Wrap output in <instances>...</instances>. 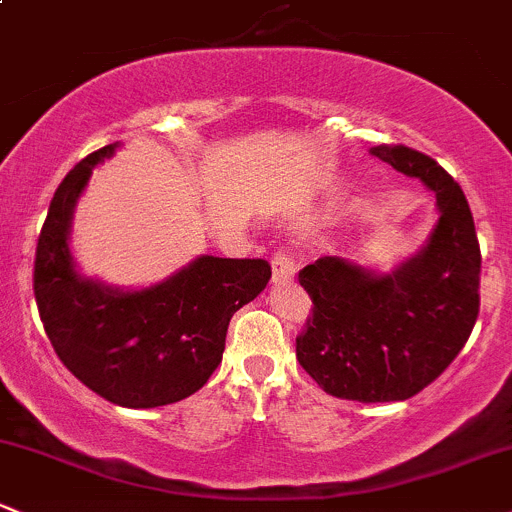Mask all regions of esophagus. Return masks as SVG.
Instances as JSON below:
<instances>
[{
    "instance_id": "esophagus-1",
    "label": "esophagus",
    "mask_w": 512,
    "mask_h": 512,
    "mask_svg": "<svg viewBox=\"0 0 512 512\" xmlns=\"http://www.w3.org/2000/svg\"><path fill=\"white\" fill-rule=\"evenodd\" d=\"M271 266H273V283L276 285H285L295 278V263L285 249H278L276 254H273Z\"/></svg>"
}]
</instances>
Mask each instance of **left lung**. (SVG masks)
<instances>
[{"label": "left lung", "instance_id": "1", "mask_svg": "<svg viewBox=\"0 0 512 512\" xmlns=\"http://www.w3.org/2000/svg\"><path fill=\"white\" fill-rule=\"evenodd\" d=\"M371 156L434 192L437 224L388 273L342 256L302 268L315 307L298 361L334 398L393 403L430 386L464 349L478 317L481 249L469 202L437 161L408 146H373Z\"/></svg>", "mask_w": 512, "mask_h": 512}]
</instances>
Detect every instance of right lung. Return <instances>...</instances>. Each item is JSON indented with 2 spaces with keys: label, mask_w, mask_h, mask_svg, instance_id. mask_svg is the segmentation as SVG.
Segmentation results:
<instances>
[{
  "label": "right lung",
  "mask_w": 512,
  "mask_h": 512,
  "mask_svg": "<svg viewBox=\"0 0 512 512\" xmlns=\"http://www.w3.org/2000/svg\"><path fill=\"white\" fill-rule=\"evenodd\" d=\"M109 144L70 170L36 246L34 293L48 339L68 371L122 408H158L200 390L219 366L232 315L271 280L263 258L197 256L146 288H119L80 271L70 229Z\"/></svg>",
  "instance_id": "add662e5"
}]
</instances>
